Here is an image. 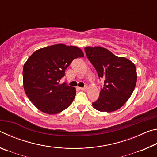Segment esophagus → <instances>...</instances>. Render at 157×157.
I'll use <instances>...</instances> for the list:
<instances>
[{
  "label": "esophagus",
  "mask_w": 157,
  "mask_h": 157,
  "mask_svg": "<svg viewBox=\"0 0 157 157\" xmlns=\"http://www.w3.org/2000/svg\"><path fill=\"white\" fill-rule=\"evenodd\" d=\"M79 89H80L82 91H87V89H88V86H85L84 87H82V88H79Z\"/></svg>",
  "instance_id": "obj_1"
}]
</instances>
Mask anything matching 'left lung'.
<instances>
[{
	"label": "left lung",
	"instance_id": "1",
	"mask_svg": "<svg viewBox=\"0 0 157 157\" xmlns=\"http://www.w3.org/2000/svg\"><path fill=\"white\" fill-rule=\"evenodd\" d=\"M87 58L104 79V86L93 107L102 112H112L125 104L131 97L137 81L134 63L124 57H117L101 46L85 47Z\"/></svg>",
	"mask_w": 157,
	"mask_h": 157
}]
</instances>
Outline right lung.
<instances>
[{
	"label": "right lung",
	"instance_id": "1",
	"mask_svg": "<svg viewBox=\"0 0 157 157\" xmlns=\"http://www.w3.org/2000/svg\"><path fill=\"white\" fill-rule=\"evenodd\" d=\"M83 57L79 48L62 44L36 50L29 57L23 69V89L39 110L53 115L71 105L76 89L59 82L72 61Z\"/></svg>",
	"mask_w": 157,
	"mask_h": 157
}]
</instances>
